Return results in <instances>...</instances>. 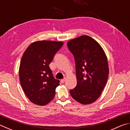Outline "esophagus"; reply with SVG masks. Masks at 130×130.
<instances>
[{"instance_id": "1", "label": "esophagus", "mask_w": 130, "mask_h": 130, "mask_svg": "<svg viewBox=\"0 0 130 130\" xmlns=\"http://www.w3.org/2000/svg\"><path fill=\"white\" fill-rule=\"evenodd\" d=\"M65 81H66V79H65V78H64V79H61V80H60V82H61V83H64V82H65Z\"/></svg>"}]
</instances>
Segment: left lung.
<instances>
[{"instance_id":"8db88e82","label":"left lung","mask_w":130,"mask_h":130,"mask_svg":"<svg viewBox=\"0 0 130 130\" xmlns=\"http://www.w3.org/2000/svg\"><path fill=\"white\" fill-rule=\"evenodd\" d=\"M67 47L74 57L77 80L70 94L82 104L92 103L100 96L108 79L106 54L101 45L87 35L70 40Z\"/></svg>"}]
</instances>
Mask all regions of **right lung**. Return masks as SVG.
Instances as JSON below:
<instances>
[{"instance_id": "add662e5", "label": "right lung", "mask_w": 130, "mask_h": 130, "mask_svg": "<svg viewBox=\"0 0 130 130\" xmlns=\"http://www.w3.org/2000/svg\"><path fill=\"white\" fill-rule=\"evenodd\" d=\"M63 44L55 41H38L24 52L19 67V79L25 94L38 105L52 101L60 81L54 78L49 64Z\"/></svg>"}]
</instances>
